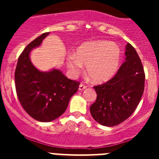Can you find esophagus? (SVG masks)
<instances>
[{
    "label": "esophagus",
    "mask_w": 159,
    "mask_h": 159,
    "mask_svg": "<svg viewBox=\"0 0 159 159\" xmlns=\"http://www.w3.org/2000/svg\"><path fill=\"white\" fill-rule=\"evenodd\" d=\"M86 88H87V86H86L85 84H82V83H81V84L79 85V90H80V91H82V90L85 89Z\"/></svg>",
    "instance_id": "1"
}]
</instances>
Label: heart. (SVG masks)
Returning <instances> with one entry per match:
<instances>
[{"label": "heart", "instance_id": "b5f03b06", "mask_svg": "<svg viewBox=\"0 0 159 159\" xmlns=\"http://www.w3.org/2000/svg\"><path fill=\"white\" fill-rule=\"evenodd\" d=\"M121 50L115 43L96 41L81 44L75 54H69L67 66L74 76H77L86 65L88 75L96 82L111 79L118 69Z\"/></svg>", "mask_w": 159, "mask_h": 159}]
</instances>
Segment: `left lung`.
Wrapping results in <instances>:
<instances>
[{"instance_id": "left-lung-1", "label": "left lung", "mask_w": 159, "mask_h": 159, "mask_svg": "<svg viewBox=\"0 0 159 159\" xmlns=\"http://www.w3.org/2000/svg\"><path fill=\"white\" fill-rule=\"evenodd\" d=\"M125 61L116 75L94 86L97 98L90 107L91 116L104 126H115L129 118L140 102L145 75L139 54L131 44L125 47Z\"/></svg>"}]
</instances>
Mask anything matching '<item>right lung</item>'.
I'll return each mask as SVG.
<instances>
[{
	"mask_svg": "<svg viewBox=\"0 0 159 159\" xmlns=\"http://www.w3.org/2000/svg\"><path fill=\"white\" fill-rule=\"evenodd\" d=\"M49 34H42L25 48L17 60L14 73L20 105L30 117L42 122L53 121L65 111L80 84L68 79L58 69L41 71L31 63L30 52L39 47Z\"/></svg>",
	"mask_w": 159,
	"mask_h": 159,
	"instance_id": "add662e5",
	"label": "right lung"
}]
</instances>
